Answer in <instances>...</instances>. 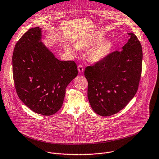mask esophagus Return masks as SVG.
Here are the masks:
<instances>
[{
	"mask_svg": "<svg viewBox=\"0 0 159 159\" xmlns=\"http://www.w3.org/2000/svg\"><path fill=\"white\" fill-rule=\"evenodd\" d=\"M78 70H79V73L83 72L84 71V69L83 66H81V65H79V67H78Z\"/></svg>",
	"mask_w": 159,
	"mask_h": 159,
	"instance_id": "1",
	"label": "esophagus"
}]
</instances>
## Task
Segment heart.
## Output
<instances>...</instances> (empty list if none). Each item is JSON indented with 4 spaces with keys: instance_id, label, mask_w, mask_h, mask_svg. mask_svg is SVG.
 <instances>
[{
    "instance_id": "obj_1",
    "label": "heart",
    "mask_w": 159,
    "mask_h": 159,
    "mask_svg": "<svg viewBox=\"0 0 159 159\" xmlns=\"http://www.w3.org/2000/svg\"><path fill=\"white\" fill-rule=\"evenodd\" d=\"M103 37V34H96L77 42L75 47L77 49L82 50L91 47L88 52L89 61L93 63L100 62L109 55L112 48L111 41ZM65 50L73 56L77 55V51L69 46H66Z\"/></svg>"
}]
</instances>
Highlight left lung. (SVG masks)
Returning a JSON list of instances; mask_svg holds the SVG:
<instances>
[{"mask_svg":"<svg viewBox=\"0 0 159 159\" xmlns=\"http://www.w3.org/2000/svg\"><path fill=\"white\" fill-rule=\"evenodd\" d=\"M130 38L121 51L85 68L87 95L93 110L109 116L123 109L136 95L142 72L143 51L137 36Z\"/></svg>","mask_w":159,"mask_h":159,"instance_id":"8db88e82","label":"left lung"}]
</instances>
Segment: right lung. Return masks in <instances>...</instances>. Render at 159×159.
Listing matches in <instances>:
<instances>
[{"label": "right lung", "instance_id": "obj_1", "mask_svg": "<svg viewBox=\"0 0 159 159\" xmlns=\"http://www.w3.org/2000/svg\"><path fill=\"white\" fill-rule=\"evenodd\" d=\"M41 28L28 30L15 44L13 77L19 98L34 113H56L62 107L66 88L77 75L73 61H62L41 41Z\"/></svg>", "mask_w": 159, "mask_h": 159}]
</instances>
